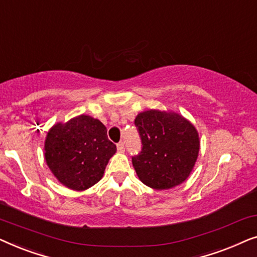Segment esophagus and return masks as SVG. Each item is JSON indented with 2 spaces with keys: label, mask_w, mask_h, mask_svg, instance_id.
<instances>
[{
  "label": "esophagus",
  "mask_w": 257,
  "mask_h": 257,
  "mask_svg": "<svg viewBox=\"0 0 257 257\" xmlns=\"http://www.w3.org/2000/svg\"><path fill=\"white\" fill-rule=\"evenodd\" d=\"M117 150L119 151V152H124V151H125V145H124V143H122V142L118 143V145H117Z\"/></svg>",
  "instance_id": "obj_1"
}]
</instances>
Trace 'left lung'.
I'll list each match as a JSON object with an SVG mask.
<instances>
[{
  "instance_id": "obj_1",
  "label": "left lung",
  "mask_w": 257,
  "mask_h": 257,
  "mask_svg": "<svg viewBox=\"0 0 257 257\" xmlns=\"http://www.w3.org/2000/svg\"><path fill=\"white\" fill-rule=\"evenodd\" d=\"M135 124L143 149L132 158V164L140 181L158 191L182 184L199 156L195 126L181 114L160 110L140 112Z\"/></svg>"
}]
</instances>
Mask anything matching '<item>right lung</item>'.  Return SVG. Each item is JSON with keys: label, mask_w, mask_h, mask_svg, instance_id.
<instances>
[{"label": "right lung", "mask_w": 257, "mask_h": 257, "mask_svg": "<svg viewBox=\"0 0 257 257\" xmlns=\"http://www.w3.org/2000/svg\"><path fill=\"white\" fill-rule=\"evenodd\" d=\"M115 151L103 122L86 114L55 124L44 143L48 167L63 186L73 191L97 184Z\"/></svg>", "instance_id": "right-lung-1"}]
</instances>
